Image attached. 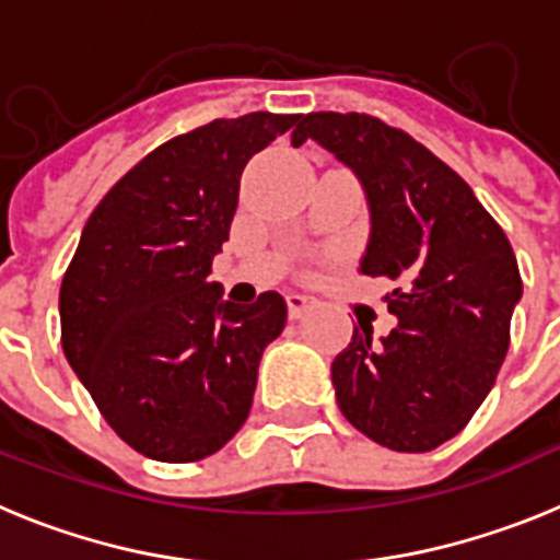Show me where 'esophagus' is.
I'll return each instance as SVG.
<instances>
[{
	"instance_id": "obj_1",
	"label": "esophagus",
	"mask_w": 560,
	"mask_h": 560,
	"mask_svg": "<svg viewBox=\"0 0 560 560\" xmlns=\"http://www.w3.org/2000/svg\"><path fill=\"white\" fill-rule=\"evenodd\" d=\"M285 303H289V316L291 319H303L308 311L316 308V300L311 294H296V291H291L289 296H285Z\"/></svg>"
}]
</instances>
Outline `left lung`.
Instances as JSON below:
<instances>
[{"label": "left lung", "mask_w": 560, "mask_h": 560, "mask_svg": "<svg viewBox=\"0 0 560 560\" xmlns=\"http://www.w3.org/2000/svg\"><path fill=\"white\" fill-rule=\"evenodd\" d=\"M314 140L355 173L370 210L359 271L389 277L398 325H373L330 364L341 415L378 446L432 452L471 420L502 368L522 300L516 255L474 190L409 133L368 114H305Z\"/></svg>", "instance_id": "obj_1"}]
</instances>
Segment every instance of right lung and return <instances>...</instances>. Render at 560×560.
I'll return each instance as SVG.
<instances>
[{
	"label": "right lung",
	"mask_w": 560,
	"mask_h": 560,
	"mask_svg": "<svg viewBox=\"0 0 560 560\" xmlns=\"http://www.w3.org/2000/svg\"><path fill=\"white\" fill-rule=\"evenodd\" d=\"M300 120L252 112L173 137L89 215L61 283V345L133 452L192 463L249 418L257 364L289 308L277 291L230 303L210 269L246 162Z\"/></svg>",
	"instance_id": "add662e5"
}]
</instances>
